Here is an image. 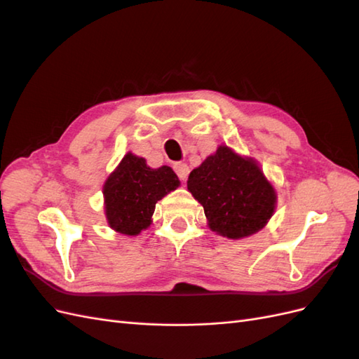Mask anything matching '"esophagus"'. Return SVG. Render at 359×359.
Instances as JSON below:
<instances>
[{
	"label": "esophagus",
	"mask_w": 359,
	"mask_h": 359,
	"mask_svg": "<svg viewBox=\"0 0 359 359\" xmlns=\"http://www.w3.org/2000/svg\"><path fill=\"white\" fill-rule=\"evenodd\" d=\"M173 170L177 172L178 178L182 180V181H186L187 177H189V173H190V169H189L186 163H175V165H173Z\"/></svg>",
	"instance_id": "34e87169"
}]
</instances>
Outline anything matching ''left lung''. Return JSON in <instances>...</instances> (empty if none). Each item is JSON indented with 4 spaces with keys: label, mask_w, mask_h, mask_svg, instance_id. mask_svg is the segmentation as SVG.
I'll list each match as a JSON object with an SVG mask.
<instances>
[{
    "label": "left lung",
    "mask_w": 359,
    "mask_h": 359,
    "mask_svg": "<svg viewBox=\"0 0 359 359\" xmlns=\"http://www.w3.org/2000/svg\"><path fill=\"white\" fill-rule=\"evenodd\" d=\"M187 189L211 229L238 240L259 232L276 208V191L256 161L220 147L189 175Z\"/></svg>",
    "instance_id": "1"
}]
</instances>
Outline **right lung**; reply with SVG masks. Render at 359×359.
<instances>
[{
    "mask_svg": "<svg viewBox=\"0 0 359 359\" xmlns=\"http://www.w3.org/2000/svg\"><path fill=\"white\" fill-rule=\"evenodd\" d=\"M180 186L169 166L151 169L142 157L128 153L103 187L106 219L119 233L137 235L151 224L156 203Z\"/></svg>",
    "mask_w": 359,
    "mask_h": 359,
    "instance_id": "right-lung-1",
    "label": "right lung"
}]
</instances>
